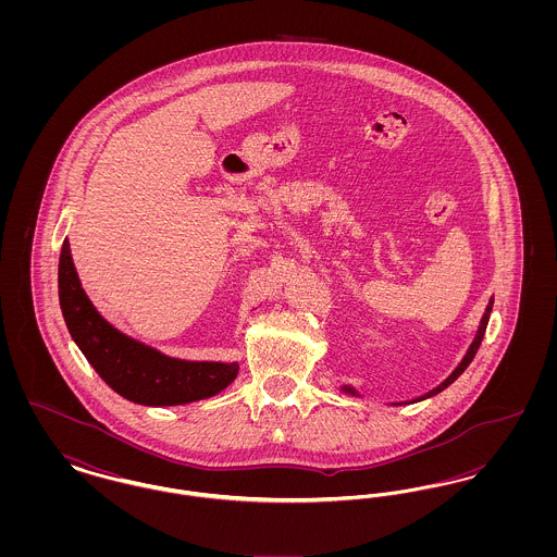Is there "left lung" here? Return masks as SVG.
<instances>
[{"label": "left lung", "mask_w": 557, "mask_h": 557, "mask_svg": "<svg viewBox=\"0 0 557 557\" xmlns=\"http://www.w3.org/2000/svg\"><path fill=\"white\" fill-rule=\"evenodd\" d=\"M491 311H493V298H491V302L486 305V311H484V315H482V321H480V327H478L476 332V338H474V343L470 345V348H468V352H466V357L461 359V363L455 368V371L450 373L449 377L443 382V384H438L434 391H430L428 395H424V397L416 398V400H411V403H418V400H424V398L428 397H434V395H438L441 391H445L449 384H453L463 371H466V368L472 363V359H474V355H476L478 348H480V343H482V338H484V332H486V323H488V318H491ZM345 393H348V395H355V397H359L357 393H355V388H350V386H345L343 388Z\"/></svg>", "instance_id": "obj_1"}]
</instances>
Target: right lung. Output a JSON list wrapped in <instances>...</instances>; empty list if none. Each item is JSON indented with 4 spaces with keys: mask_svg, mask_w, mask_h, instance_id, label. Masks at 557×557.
Here are the masks:
<instances>
[{
    "mask_svg": "<svg viewBox=\"0 0 557 557\" xmlns=\"http://www.w3.org/2000/svg\"><path fill=\"white\" fill-rule=\"evenodd\" d=\"M58 292L73 341L108 386L127 400L150 407L186 405L221 393L238 375V363L173 359L112 327L81 288L69 239L60 252Z\"/></svg>",
    "mask_w": 557,
    "mask_h": 557,
    "instance_id": "right-lung-1",
    "label": "right lung"
}]
</instances>
